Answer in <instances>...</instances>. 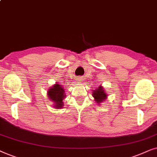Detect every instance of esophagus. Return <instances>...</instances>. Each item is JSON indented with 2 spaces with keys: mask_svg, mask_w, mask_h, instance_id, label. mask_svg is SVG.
Listing matches in <instances>:
<instances>
[{
  "mask_svg": "<svg viewBox=\"0 0 157 157\" xmlns=\"http://www.w3.org/2000/svg\"><path fill=\"white\" fill-rule=\"evenodd\" d=\"M77 81H78V82H81V81H82V78H81V77H79V78H77Z\"/></svg>",
  "mask_w": 157,
  "mask_h": 157,
  "instance_id": "34e87169",
  "label": "esophagus"
}]
</instances>
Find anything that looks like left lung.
Returning a JSON list of instances; mask_svg holds the SVG:
<instances>
[{
  "label": "left lung",
  "mask_w": 157,
  "mask_h": 157,
  "mask_svg": "<svg viewBox=\"0 0 157 157\" xmlns=\"http://www.w3.org/2000/svg\"><path fill=\"white\" fill-rule=\"evenodd\" d=\"M93 96L98 104L101 103L107 98V94L105 93L103 87L101 85H100L98 88H96L95 90H93Z\"/></svg>",
  "instance_id": "8db88e82"
}]
</instances>
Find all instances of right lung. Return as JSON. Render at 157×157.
<instances>
[{
  "label": "right lung",
  "mask_w": 157,
  "mask_h": 157,
  "mask_svg": "<svg viewBox=\"0 0 157 157\" xmlns=\"http://www.w3.org/2000/svg\"><path fill=\"white\" fill-rule=\"evenodd\" d=\"M48 98L52 102H54V107L55 108H62L64 105L63 99L65 98L66 94L63 87L61 85H54L49 90L47 91Z\"/></svg>",
  "instance_id": "right-lung-1"
}]
</instances>
